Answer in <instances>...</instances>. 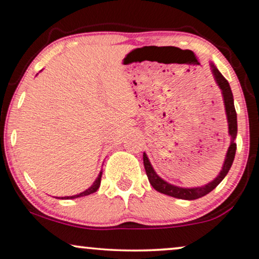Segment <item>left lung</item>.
Returning <instances> with one entry per match:
<instances>
[{"label": "left lung", "instance_id": "obj_1", "mask_svg": "<svg viewBox=\"0 0 259 259\" xmlns=\"http://www.w3.org/2000/svg\"><path fill=\"white\" fill-rule=\"evenodd\" d=\"M210 66H211V70L214 76L215 82H217L219 88L222 90L223 100H224L225 112H226V118H228L229 134L230 137H231V143H230L224 164H223L222 171L219 172L217 178H214L211 183H208L206 185L201 187H179V186L172 185V184H168L167 182H165L164 179H161L160 177L157 175V172H155L154 168L152 167L146 153H144L143 155L144 166H145V169H146L147 178L150 180L151 185L153 186V189L157 190L158 192L167 194V196H171L175 198H179V199L193 200V199H198V198L206 196L207 193H210L211 191L214 190L215 187L219 185V183L225 178V176L228 175L229 169L231 168L233 159H235L236 148H237V145L235 143L236 137H237V113L235 109V104H233V95H232L231 88H230L228 80H226L225 77L222 75V73L215 68L213 63L211 62Z\"/></svg>", "mask_w": 259, "mask_h": 259}]
</instances>
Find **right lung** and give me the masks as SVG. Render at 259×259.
Masks as SVG:
<instances>
[{
	"label": "right lung",
	"mask_w": 259,
	"mask_h": 259,
	"mask_svg": "<svg viewBox=\"0 0 259 259\" xmlns=\"http://www.w3.org/2000/svg\"><path fill=\"white\" fill-rule=\"evenodd\" d=\"M101 176H102V172L99 173L98 178L95 179V182L93 183V185L91 187H88L86 191H83V192H81L79 194H75V196H70V197H63L61 199H74V198H79V197H83V196H88V194H92L94 192H97L99 187H100V183H101Z\"/></svg>",
	"instance_id": "add662e5"
}]
</instances>
